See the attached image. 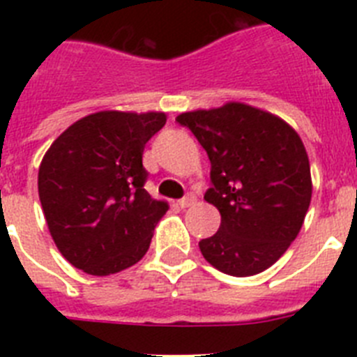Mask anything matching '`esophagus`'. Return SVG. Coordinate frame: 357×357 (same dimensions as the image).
I'll return each mask as SVG.
<instances>
[{"instance_id":"obj_1","label":"esophagus","mask_w":357,"mask_h":357,"mask_svg":"<svg viewBox=\"0 0 357 357\" xmlns=\"http://www.w3.org/2000/svg\"><path fill=\"white\" fill-rule=\"evenodd\" d=\"M195 202H197V197H195V195H191V193H188L184 198H181V200H178V206H181L182 209H185V207L193 206Z\"/></svg>"}]
</instances>
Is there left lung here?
<instances>
[{"mask_svg":"<svg viewBox=\"0 0 357 357\" xmlns=\"http://www.w3.org/2000/svg\"><path fill=\"white\" fill-rule=\"evenodd\" d=\"M176 121L211 160L206 200L222 223L198 243L216 270L234 277L264 272L298 236L313 182L304 143L284 119L247 103L191 110Z\"/></svg>","mask_w":357,"mask_h":357,"instance_id":"1","label":"left lung"}]
</instances>
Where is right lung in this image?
Returning <instances> with one entry per match:
<instances>
[{
	"instance_id": "1",
	"label": "right lung",
	"mask_w": 357,
	"mask_h": 357,
	"mask_svg": "<svg viewBox=\"0 0 357 357\" xmlns=\"http://www.w3.org/2000/svg\"><path fill=\"white\" fill-rule=\"evenodd\" d=\"M164 112L102 110L66 128L39 166V198L56 248L78 270L110 275L143 259L169 209L144 189V144Z\"/></svg>"
}]
</instances>
